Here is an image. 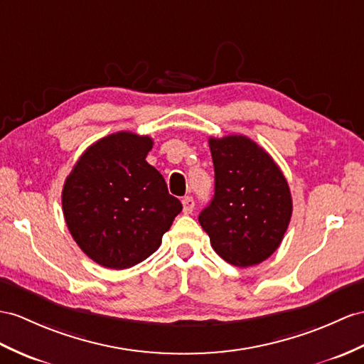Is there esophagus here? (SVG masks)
<instances>
[{
	"mask_svg": "<svg viewBox=\"0 0 364 364\" xmlns=\"http://www.w3.org/2000/svg\"><path fill=\"white\" fill-rule=\"evenodd\" d=\"M182 205H183L185 215H191L193 210H194V199L191 196H185L182 199Z\"/></svg>",
	"mask_w": 364,
	"mask_h": 364,
	"instance_id": "1",
	"label": "esophagus"
}]
</instances>
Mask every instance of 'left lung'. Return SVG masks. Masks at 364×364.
I'll return each instance as SVG.
<instances>
[{
  "label": "left lung",
  "instance_id": "left-lung-1",
  "mask_svg": "<svg viewBox=\"0 0 364 364\" xmlns=\"http://www.w3.org/2000/svg\"><path fill=\"white\" fill-rule=\"evenodd\" d=\"M215 196L199 224L220 258L250 267L278 249L291 218L284 174L269 153L245 136L210 137Z\"/></svg>",
  "mask_w": 364,
  "mask_h": 364
}]
</instances>
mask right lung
Instances as JSON below:
<instances>
[{
  "label": "right lung",
  "mask_w": 364,
  "mask_h": 364,
  "mask_svg": "<svg viewBox=\"0 0 364 364\" xmlns=\"http://www.w3.org/2000/svg\"><path fill=\"white\" fill-rule=\"evenodd\" d=\"M153 139L120 131L97 140L66 177L61 205L85 255L108 269L151 256L182 211L164 176L146 162Z\"/></svg>",
  "instance_id": "1"
}]
</instances>
